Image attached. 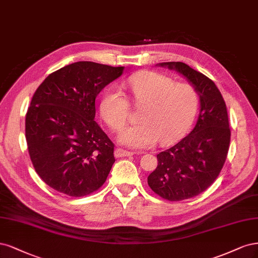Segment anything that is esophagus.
Here are the masks:
<instances>
[{"label": "esophagus", "mask_w": 258, "mask_h": 258, "mask_svg": "<svg viewBox=\"0 0 258 258\" xmlns=\"http://www.w3.org/2000/svg\"><path fill=\"white\" fill-rule=\"evenodd\" d=\"M133 154V152H131V151H126V150H124V149H121V148H117L115 149V151H114V155L117 156V157H123V156H132Z\"/></svg>", "instance_id": "esophagus-1"}]
</instances>
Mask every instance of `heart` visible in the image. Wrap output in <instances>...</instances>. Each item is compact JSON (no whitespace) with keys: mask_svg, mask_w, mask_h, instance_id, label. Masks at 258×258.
Masks as SVG:
<instances>
[{"mask_svg":"<svg viewBox=\"0 0 258 258\" xmlns=\"http://www.w3.org/2000/svg\"><path fill=\"white\" fill-rule=\"evenodd\" d=\"M126 86L132 101L140 107L139 121L122 132L120 141L132 148L152 147L160 139L162 145L176 141L192 123L198 107L196 89L185 82H177L169 76L146 72L131 77ZM99 110L103 120L113 132L126 125L130 103L118 88L104 94Z\"/></svg>","mask_w":258,"mask_h":258,"instance_id":"heart-1","label":"heart"}]
</instances>
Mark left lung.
I'll list each match as a JSON object with an SVG mask.
<instances>
[{
    "label": "left lung",
    "instance_id": "1",
    "mask_svg": "<svg viewBox=\"0 0 258 258\" xmlns=\"http://www.w3.org/2000/svg\"><path fill=\"white\" fill-rule=\"evenodd\" d=\"M186 77L201 97L195 127L177 145L156 155L157 167L148 177L153 192L168 202L199 195L219 177L226 161L230 128L225 101L214 82L182 62H165Z\"/></svg>",
    "mask_w": 258,
    "mask_h": 258
}]
</instances>
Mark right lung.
Instances as JSON below:
<instances>
[{"instance_id": "right-lung-1", "label": "right lung", "mask_w": 258, "mask_h": 258, "mask_svg": "<svg viewBox=\"0 0 258 258\" xmlns=\"http://www.w3.org/2000/svg\"><path fill=\"white\" fill-rule=\"evenodd\" d=\"M123 70L76 62L51 73L33 95L26 115L29 154L41 180L57 192L81 197L105 183L114 145L94 121L95 98Z\"/></svg>"}]
</instances>
